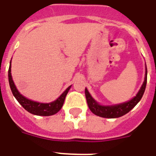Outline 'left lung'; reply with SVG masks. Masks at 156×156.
Listing matches in <instances>:
<instances>
[{"instance_id":"obj_1","label":"left lung","mask_w":156,"mask_h":156,"mask_svg":"<svg viewBox=\"0 0 156 156\" xmlns=\"http://www.w3.org/2000/svg\"><path fill=\"white\" fill-rule=\"evenodd\" d=\"M147 78V69L146 67L144 82L137 94L132 99L129 100L127 102H122L120 104L112 105V106L100 105L92 98L89 91L87 90V89L86 88L85 89V94H86V98H87V104H88L90 110L95 115H98L99 117L107 118V119H115V118L121 117L122 115H126L137 105L138 102H140L143 95H144V91L146 89Z\"/></svg>"}]
</instances>
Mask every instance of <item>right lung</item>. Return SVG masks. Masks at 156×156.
Masks as SVG:
<instances>
[{"mask_svg": "<svg viewBox=\"0 0 156 156\" xmlns=\"http://www.w3.org/2000/svg\"><path fill=\"white\" fill-rule=\"evenodd\" d=\"M9 86L12 94L17 100V102L28 112H30L33 115H41V116H50V115L58 113L62 107L66 96L71 87V86H69L55 101L49 102V103H41V102H34L32 100L28 99L25 96L20 94V92L16 89L14 82L12 81V75H11V62H10L9 68Z\"/></svg>", "mask_w": 156, "mask_h": 156, "instance_id": "right-lung-1", "label": "right lung"}]
</instances>
